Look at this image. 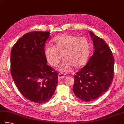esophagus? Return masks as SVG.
Instances as JSON below:
<instances>
[{
  "label": "esophagus",
  "mask_w": 124,
  "mask_h": 124,
  "mask_svg": "<svg viewBox=\"0 0 124 124\" xmlns=\"http://www.w3.org/2000/svg\"><path fill=\"white\" fill-rule=\"evenodd\" d=\"M65 76V74L63 73H59L58 74V79L61 80L62 78H64Z\"/></svg>",
  "instance_id": "esophagus-1"
}]
</instances>
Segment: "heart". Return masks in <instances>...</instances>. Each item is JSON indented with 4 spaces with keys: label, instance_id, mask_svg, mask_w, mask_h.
Listing matches in <instances>:
<instances>
[{
    "label": "heart",
    "instance_id": "obj_1",
    "mask_svg": "<svg viewBox=\"0 0 124 124\" xmlns=\"http://www.w3.org/2000/svg\"><path fill=\"white\" fill-rule=\"evenodd\" d=\"M54 46L48 45L44 48V55L49 64L56 67L61 61V71H68L72 67L80 69L87 63L90 54L89 40L84 37L62 34L53 39Z\"/></svg>",
    "mask_w": 124,
    "mask_h": 124
}]
</instances>
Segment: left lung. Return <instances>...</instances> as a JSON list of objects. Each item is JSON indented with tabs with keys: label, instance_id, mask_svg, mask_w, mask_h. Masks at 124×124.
Segmentation results:
<instances>
[{
	"label": "left lung",
	"instance_id": "obj_1",
	"mask_svg": "<svg viewBox=\"0 0 124 124\" xmlns=\"http://www.w3.org/2000/svg\"><path fill=\"white\" fill-rule=\"evenodd\" d=\"M94 51L88 62L74 76L73 91L82 101L95 100L107 91L114 76V58L103 39L89 31Z\"/></svg>",
	"mask_w": 124,
	"mask_h": 124
}]
</instances>
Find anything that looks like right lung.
I'll list each match as a JSON object with an SVG mask.
<instances>
[{
	"label": "right lung",
	"mask_w": 124,
	"mask_h": 124,
	"mask_svg": "<svg viewBox=\"0 0 124 124\" xmlns=\"http://www.w3.org/2000/svg\"><path fill=\"white\" fill-rule=\"evenodd\" d=\"M49 32L33 31L17 40L11 52V73L25 98L42 103L50 99L58 84V73L46 64L44 46Z\"/></svg>",
	"instance_id": "obj_1"
}]
</instances>
